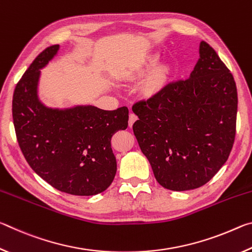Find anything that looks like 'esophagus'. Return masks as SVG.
I'll return each mask as SVG.
<instances>
[{"label":"esophagus","mask_w":252,"mask_h":252,"mask_svg":"<svg viewBox=\"0 0 252 252\" xmlns=\"http://www.w3.org/2000/svg\"><path fill=\"white\" fill-rule=\"evenodd\" d=\"M136 120H138V117H136V114L130 113V116H129V126H133V123H134Z\"/></svg>","instance_id":"esophagus-1"}]
</instances>
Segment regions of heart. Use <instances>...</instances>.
I'll return each instance as SVG.
<instances>
[{"label":"heart","mask_w":252,"mask_h":252,"mask_svg":"<svg viewBox=\"0 0 252 252\" xmlns=\"http://www.w3.org/2000/svg\"><path fill=\"white\" fill-rule=\"evenodd\" d=\"M157 61V58H153L151 60V64H153ZM165 80V72L164 71H159L156 72L155 74L150 76V79L148 80L147 82V91L148 92H153L159 89L162 84H163Z\"/></svg>","instance_id":"b5f03b06"}]
</instances>
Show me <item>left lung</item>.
<instances>
[{
    "label": "left lung",
    "mask_w": 252,
    "mask_h": 252,
    "mask_svg": "<svg viewBox=\"0 0 252 252\" xmlns=\"http://www.w3.org/2000/svg\"><path fill=\"white\" fill-rule=\"evenodd\" d=\"M189 79L165 84L132 106L133 132L165 189L187 191L206 185L228 160L236 136L237 87L207 42L199 46Z\"/></svg>",
    "instance_id": "left-lung-1"
}]
</instances>
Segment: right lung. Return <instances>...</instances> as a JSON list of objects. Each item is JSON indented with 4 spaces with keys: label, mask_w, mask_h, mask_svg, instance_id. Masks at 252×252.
<instances>
[{
    "label": "right lung",
    "mask_w": 252,
    "mask_h": 252,
    "mask_svg": "<svg viewBox=\"0 0 252 252\" xmlns=\"http://www.w3.org/2000/svg\"><path fill=\"white\" fill-rule=\"evenodd\" d=\"M59 49L57 44L41 52L16 84L12 102L16 138L30 167L49 185L65 193L94 195L108 189L116 176L111 138L126 129L129 110L58 109L42 103L41 70Z\"/></svg>",
    "instance_id": "add662e5"
}]
</instances>
